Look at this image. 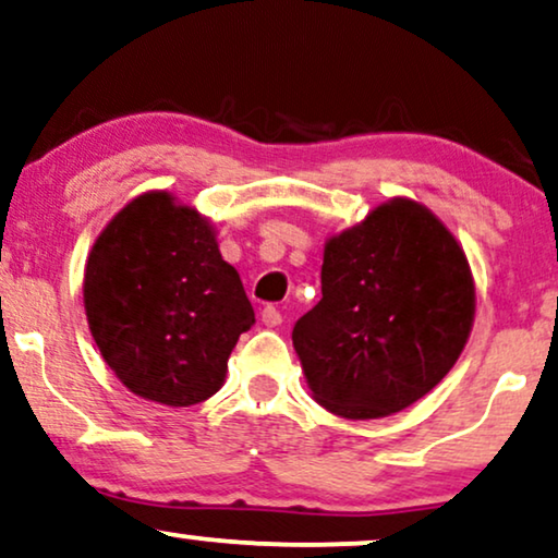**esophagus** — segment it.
Wrapping results in <instances>:
<instances>
[{
    "label": "esophagus",
    "instance_id": "esophagus-1",
    "mask_svg": "<svg viewBox=\"0 0 558 558\" xmlns=\"http://www.w3.org/2000/svg\"><path fill=\"white\" fill-rule=\"evenodd\" d=\"M280 322H283V314H280L278 308H275V306H265L263 308V324L265 326H278Z\"/></svg>",
    "mask_w": 558,
    "mask_h": 558
}]
</instances>
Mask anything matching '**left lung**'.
Returning a JSON list of instances; mask_svg holds the SVG:
<instances>
[{
  "mask_svg": "<svg viewBox=\"0 0 558 558\" xmlns=\"http://www.w3.org/2000/svg\"><path fill=\"white\" fill-rule=\"evenodd\" d=\"M474 286L449 229L396 198L324 250L322 301L293 326L318 403L380 418L434 390L470 337Z\"/></svg>",
  "mask_w": 558,
  "mask_h": 558,
  "instance_id": "1",
  "label": "left lung"
}]
</instances>
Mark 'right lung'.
I'll list each match as a JSON object with an SVG mask.
<instances>
[{"mask_svg":"<svg viewBox=\"0 0 558 558\" xmlns=\"http://www.w3.org/2000/svg\"><path fill=\"white\" fill-rule=\"evenodd\" d=\"M84 303L119 380L173 408L204 403L221 388L236 339L255 324L209 221L166 191L137 196L99 234Z\"/></svg>","mask_w":558,"mask_h":558,"instance_id":"obj_1","label":"right lung"}]
</instances>
